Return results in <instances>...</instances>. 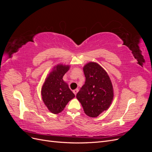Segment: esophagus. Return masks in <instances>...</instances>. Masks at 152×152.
Wrapping results in <instances>:
<instances>
[{
  "instance_id": "esophagus-1",
  "label": "esophagus",
  "mask_w": 152,
  "mask_h": 152,
  "mask_svg": "<svg viewBox=\"0 0 152 152\" xmlns=\"http://www.w3.org/2000/svg\"><path fill=\"white\" fill-rule=\"evenodd\" d=\"M73 93L75 94V95H76L77 94V93H78V92H79V89H74L73 91Z\"/></svg>"
}]
</instances>
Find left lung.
I'll list each match as a JSON object with an SVG mask.
<instances>
[{
	"mask_svg": "<svg viewBox=\"0 0 152 152\" xmlns=\"http://www.w3.org/2000/svg\"><path fill=\"white\" fill-rule=\"evenodd\" d=\"M83 70L86 82L76 98L87 116L97 117L112 104L114 96L112 83L107 72L97 63H87Z\"/></svg>",
	"mask_w": 152,
	"mask_h": 152,
	"instance_id": "8db88e82",
	"label": "left lung"
}]
</instances>
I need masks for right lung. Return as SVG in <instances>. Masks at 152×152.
<instances>
[{
    "instance_id": "obj_1",
    "label": "right lung",
    "mask_w": 152,
    "mask_h": 152,
    "mask_svg": "<svg viewBox=\"0 0 152 152\" xmlns=\"http://www.w3.org/2000/svg\"><path fill=\"white\" fill-rule=\"evenodd\" d=\"M69 69L68 65L60 63L54 66L45 78L41 89V95L45 105L54 114L61 112L67 103L75 97L68 84L63 79Z\"/></svg>"
}]
</instances>
